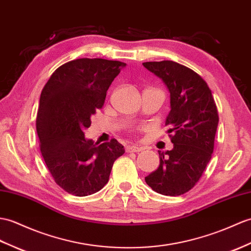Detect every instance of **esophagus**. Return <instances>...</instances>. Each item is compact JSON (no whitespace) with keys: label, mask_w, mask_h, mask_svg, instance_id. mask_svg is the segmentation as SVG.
<instances>
[{"label":"esophagus","mask_w":251,"mask_h":251,"mask_svg":"<svg viewBox=\"0 0 251 251\" xmlns=\"http://www.w3.org/2000/svg\"><path fill=\"white\" fill-rule=\"evenodd\" d=\"M141 149L139 147H136V145H129V147L126 148V153H137L140 152Z\"/></svg>","instance_id":"esophagus-1"}]
</instances>
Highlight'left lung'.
Masks as SVG:
<instances>
[{
	"instance_id": "8db88e82",
	"label": "left lung",
	"mask_w": 251,
	"mask_h": 251,
	"mask_svg": "<svg viewBox=\"0 0 251 251\" xmlns=\"http://www.w3.org/2000/svg\"><path fill=\"white\" fill-rule=\"evenodd\" d=\"M143 66L170 92L166 126L173 143L171 151H159V167L145 182L158 194L180 196L195 187L212 158L219 121L216 103L205 81L182 64L145 62Z\"/></svg>"
}]
</instances>
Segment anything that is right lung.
<instances>
[{
	"label": "right lung",
	"mask_w": 251,
	"mask_h": 251,
	"mask_svg": "<svg viewBox=\"0 0 251 251\" xmlns=\"http://www.w3.org/2000/svg\"><path fill=\"white\" fill-rule=\"evenodd\" d=\"M126 65L104 59H77L51 75L40 94L36 118L39 149L54 182L66 192L85 197L108 183L114 161L125 153L111 139L94 144L84 129L101 109L112 81Z\"/></svg>",
	"instance_id": "obj_1"
}]
</instances>
